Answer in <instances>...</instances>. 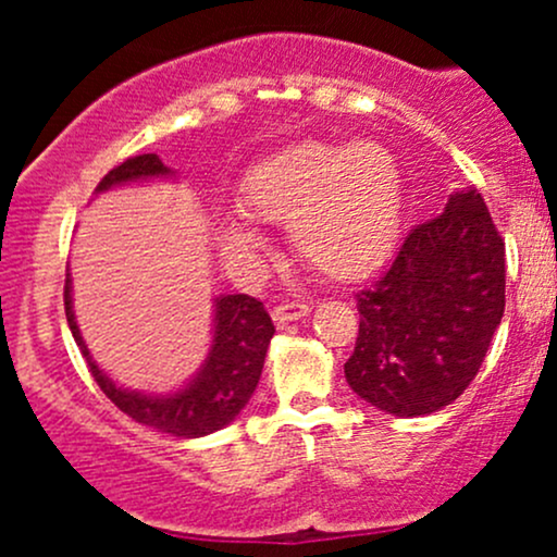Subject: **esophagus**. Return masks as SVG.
<instances>
[{
  "instance_id": "esophagus-1",
  "label": "esophagus",
  "mask_w": 557,
  "mask_h": 557,
  "mask_svg": "<svg viewBox=\"0 0 557 557\" xmlns=\"http://www.w3.org/2000/svg\"><path fill=\"white\" fill-rule=\"evenodd\" d=\"M311 311L309 304H304V300H285V304L274 306L272 309V319L277 324H287V322H296V319L306 317Z\"/></svg>"
}]
</instances>
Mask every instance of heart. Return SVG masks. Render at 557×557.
I'll return each mask as SVG.
<instances>
[{"label": "heart", "mask_w": 557, "mask_h": 557, "mask_svg": "<svg viewBox=\"0 0 557 557\" xmlns=\"http://www.w3.org/2000/svg\"><path fill=\"white\" fill-rule=\"evenodd\" d=\"M238 209L255 225L287 227L296 257L322 277L354 283L385 264L398 243L403 172L376 140H300L243 175ZM216 240L240 264L264 248L259 230L235 216L220 222Z\"/></svg>", "instance_id": "b5f03b06"}]
</instances>
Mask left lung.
Listing matches in <instances>:
<instances>
[{"mask_svg":"<svg viewBox=\"0 0 557 557\" xmlns=\"http://www.w3.org/2000/svg\"><path fill=\"white\" fill-rule=\"evenodd\" d=\"M345 361L356 395L395 417H426L471 385L505 311V240L476 190L406 235L389 270L356 296Z\"/></svg>","mask_w":557,"mask_h":557,"instance_id":"1","label":"left lung"}]
</instances>
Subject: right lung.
<instances>
[{
  "label": "right lung",
  "instance_id": "1",
  "mask_svg": "<svg viewBox=\"0 0 557 557\" xmlns=\"http://www.w3.org/2000/svg\"><path fill=\"white\" fill-rule=\"evenodd\" d=\"M162 175H170L162 159L157 154H138L107 172L96 185V194L112 188V185L149 181V177ZM65 317L83 359L88 363V372H91L96 385L101 387V393L120 411L136 419L138 424L172 434V437H203V434L222 430L238 417L240 408L246 406L259 385L267 348H270L274 335L272 317L267 314L261 300L246 296V293L216 298L214 343L203 369L181 393L168 395V398H154V395H140L117 387L88 356V348L73 317L70 274L65 280Z\"/></svg>",
  "mask_w": 557,
  "mask_h": 557
}]
</instances>
